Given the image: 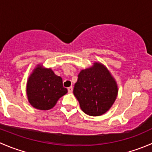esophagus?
Masks as SVG:
<instances>
[{
	"mask_svg": "<svg viewBox=\"0 0 152 152\" xmlns=\"http://www.w3.org/2000/svg\"><path fill=\"white\" fill-rule=\"evenodd\" d=\"M67 91H68L69 93H71L72 92H73V87H69L68 88H67Z\"/></svg>",
	"mask_w": 152,
	"mask_h": 152,
	"instance_id": "obj_1",
	"label": "esophagus"
}]
</instances>
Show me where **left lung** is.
Returning <instances> with one entry per match:
<instances>
[{
  "label": "left lung",
  "mask_w": 152,
  "mask_h": 152,
  "mask_svg": "<svg viewBox=\"0 0 152 152\" xmlns=\"http://www.w3.org/2000/svg\"><path fill=\"white\" fill-rule=\"evenodd\" d=\"M73 94L84 113L91 116L104 114L115 101L118 87L110 72L101 63L82 70L73 88Z\"/></svg>",
  "instance_id": "left-lung-1"
}]
</instances>
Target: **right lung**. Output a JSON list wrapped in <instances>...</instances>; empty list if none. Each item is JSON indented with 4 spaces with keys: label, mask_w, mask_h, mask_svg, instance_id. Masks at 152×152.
Returning <instances> with one entry per match:
<instances>
[{
    "label": "right lung",
    "mask_w": 152,
    "mask_h": 152,
    "mask_svg": "<svg viewBox=\"0 0 152 152\" xmlns=\"http://www.w3.org/2000/svg\"><path fill=\"white\" fill-rule=\"evenodd\" d=\"M26 91L29 103L40 110L53 108L59 98L67 93L62 78L55 75L51 69L40 65L29 76Z\"/></svg>",
    "instance_id": "right-lung-1"
}]
</instances>
